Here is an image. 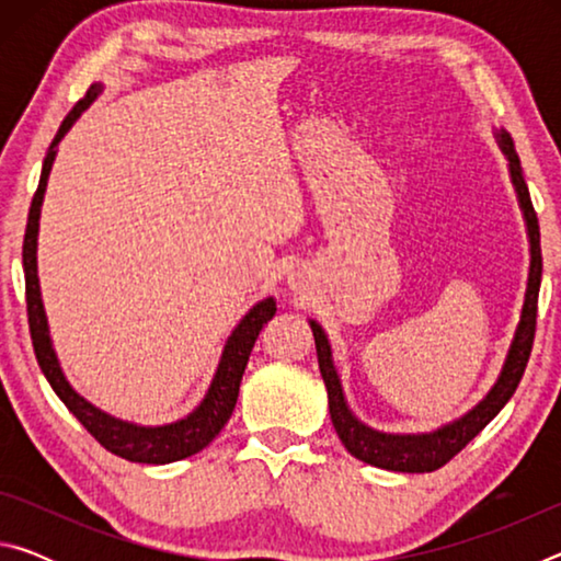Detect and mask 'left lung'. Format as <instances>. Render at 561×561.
I'll return each instance as SVG.
<instances>
[{"label":"left lung","mask_w":561,"mask_h":561,"mask_svg":"<svg viewBox=\"0 0 561 561\" xmlns=\"http://www.w3.org/2000/svg\"><path fill=\"white\" fill-rule=\"evenodd\" d=\"M497 144L507 158L510 178H512V185H515L519 210L525 215L527 237H529V277H527V291H525V304H522L519 324L515 329V336H512L505 364H502L497 381L492 383L488 396L482 398L478 405L470 408V411L460 415L458 421L445 423L431 433H381V431L368 428L366 423H360L358 417L351 413V408L346 403L344 388H341V378L336 374L334 358H331V346L324 329H321L314 319H309V327L314 331L319 371H321V378H324L327 393H329L331 423H334L336 435L341 438V443H344V448L354 455V458L374 465V468H383L393 472H433L443 468L445 462L453 460L455 455H458L465 445H468L474 435L485 428L492 417L505 408L512 393L517 391L522 374H525L531 341H535L537 299H539V284H542V250H539L537 213L535 207H531L525 175H522L519 156L507 130L497 133Z\"/></svg>","instance_id":"1"}]
</instances>
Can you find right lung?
I'll return each mask as SVG.
<instances>
[{
	"label": "right lung",
	"instance_id": "obj_1",
	"mask_svg": "<svg viewBox=\"0 0 561 561\" xmlns=\"http://www.w3.org/2000/svg\"><path fill=\"white\" fill-rule=\"evenodd\" d=\"M101 91H103L101 83H91L87 96H83L69 111V116L64 118L49 150H46L39 187H36L34 201L30 207V220H26L24 247H22L24 282H26V314H30L34 354H36V360H39L46 381L51 383L54 393L61 398L64 405L79 417L83 428H87L93 438L103 445V448L111 450L113 455H118V458H126L130 462H146V465H165V462H175L201 453L205 445H210L215 435L225 428V423L230 421L237 403V393H240L242 374L252 354V346L254 341H257L262 327L267 324V321L274 317V311H277V301L272 297L262 299L240 319V324L234 327L230 339H227L220 364H217V371L201 405L175 423L136 425V423L121 421V417L103 413L101 408L89 403L87 398L73 391V386L66 381L59 358H56V351L51 346L49 321H46L42 289H39V274H36V237H39L42 203L46 193V180H49L54 158H56V146H59V140L69 133V128L79 121L81 113L91 106L93 99H96Z\"/></svg>",
	"mask_w": 561,
	"mask_h": 561
}]
</instances>
